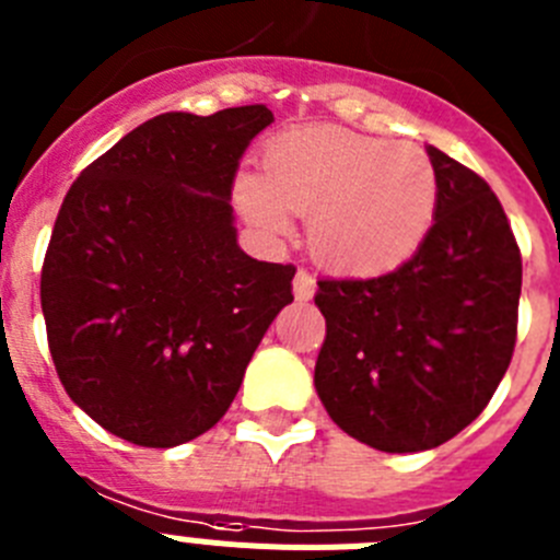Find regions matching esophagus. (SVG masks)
<instances>
[{"label":"esophagus","instance_id":"1","mask_svg":"<svg viewBox=\"0 0 560 560\" xmlns=\"http://www.w3.org/2000/svg\"><path fill=\"white\" fill-rule=\"evenodd\" d=\"M314 289H316V280L311 271L300 269L294 275V296L296 300H311L314 296Z\"/></svg>","mask_w":560,"mask_h":560}]
</instances>
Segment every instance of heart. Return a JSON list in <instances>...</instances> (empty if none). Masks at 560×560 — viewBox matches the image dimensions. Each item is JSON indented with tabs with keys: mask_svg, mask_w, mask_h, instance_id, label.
I'll use <instances>...</instances> for the list:
<instances>
[{
	"mask_svg": "<svg viewBox=\"0 0 560 560\" xmlns=\"http://www.w3.org/2000/svg\"><path fill=\"white\" fill-rule=\"evenodd\" d=\"M237 201L255 226L289 232L291 215H311L308 241L325 266L375 275L415 255L438 207V176L409 142H387L339 126L277 133L264 176H241Z\"/></svg>",
	"mask_w": 560,
	"mask_h": 560,
	"instance_id": "b5f03b06",
	"label": "heart"
}]
</instances>
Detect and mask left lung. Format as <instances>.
<instances>
[{
    "label": "left lung",
    "mask_w": 560,
    "mask_h": 560,
    "mask_svg": "<svg viewBox=\"0 0 560 560\" xmlns=\"http://www.w3.org/2000/svg\"><path fill=\"white\" fill-rule=\"evenodd\" d=\"M438 207L407 264L368 280H319L325 341L316 393L341 432L389 454L463 432L513 359L522 252L497 192L427 148Z\"/></svg>",
    "instance_id": "1"
}]
</instances>
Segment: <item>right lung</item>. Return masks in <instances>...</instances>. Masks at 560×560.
<instances>
[{
	"label": "right lung",
	"instance_id": "add662e5",
	"mask_svg": "<svg viewBox=\"0 0 560 560\" xmlns=\"http://www.w3.org/2000/svg\"><path fill=\"white\" fill-rule=\"evenodd\" d=\"M264 106L167 112L72 182L42 266V311L63 389L106 432L171 448L224 418L291 264L237 246L232 182Z\"/></svg>",
	"mask_w": 560,
	"mask_h": 560
}]
</instances>
